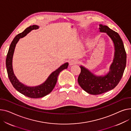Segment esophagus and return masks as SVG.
<instances>
[{"mask_svg": "<svg viewBox=\"0 0 131 131\" xmlns=\"http://www.w3.org/2000/svg\"><path fill=\"white\" fill-rule=\"evenodd\" d=\"M78 63V60L76 59H72L71 60H69V64L70 65H75Z\"/></svg>", "mask_w": 131, "mask_h": 131, "instance_id": "esophagus-1", "label": "esophagus"}]
</instances>
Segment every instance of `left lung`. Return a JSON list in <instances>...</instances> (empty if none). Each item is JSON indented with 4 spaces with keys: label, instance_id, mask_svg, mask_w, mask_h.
I'll list each match as a JSON object with an SVG mask.
<instances>
[{
    "label": "left lung",
    "instance_id": "1",
    "mask_svg": "<svg viewBox=\"0 0 131 131\" xmlns=\"http://www.w3.org/2000/svg\"><path fill=\"white\" fill-rule=\"evenodd\" d=\"M101 32H105L112 40L114 55L109 72L104 76H96L89 69L81 65V72L78 82L82 89L92 95H98L113 90L117 86L123 75L126 64V53L119 34L108 26L100 24Z\"/></svg>",
    "mask_w": 131,
    "mask_h": 131
}]
</instances>
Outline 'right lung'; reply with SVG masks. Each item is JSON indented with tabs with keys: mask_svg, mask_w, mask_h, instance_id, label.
I'll use <instances>...</instances> for the list:
<instances>
[{
	"mask_svg": "<svg viewBox=\"0 0 131 131\" xmlns=\"http://www.w3.org/2000/svg\"><path fill=\"white\" fill-rule=\"evenodd\" d=\"M39 28L37 25H32L26 28L23 32L17 35L12 41L9 48L6 60V64L8 76L14 88L21 94L30 98L37 99L45 96L49 94L56 85L57 77L59 73L63 69L67 68L68 63L61 65L56 71L51 73L47 80L42 84L36 86H28L19 81L14 74L13 68V58L16 45L20 38L27 35L30 31Z\"/></svg>",
	"mask_w": 131,
	"mask_h": 131,
	"instance_id": "obj_1",
	"label": "right lung"
}]
</instances>
